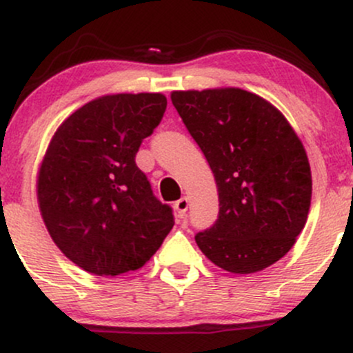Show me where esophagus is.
<instances>
[{"label":"esophagus","mask_w":353,"mask_h":353,"mask_svg":"<svg viewBox=\"0 0 353 353\" xmlns=\"http://www.w3.org/2000/svg\"><path fill=\"white\" fill-rule=\"evenodd\" d=\"M188 208H189L188 197H181V199L176 201V204H174V209H176L177 217L179 219H184L185 212H188Z\"/></svg>","instance_id":"obj_1"}]
</instances>
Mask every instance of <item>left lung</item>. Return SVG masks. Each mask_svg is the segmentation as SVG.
<instances>
[{
    "label": "left lung",
    "instance_id": "1",
    "mask_svg": "<svg viewBox=\"0 0 353 353\" xmlns=\"http://www.w3.org/2000/svg\"><path fill=\"white\" fill-rule=\"evenodd\" d=\"M174 108L214 174L219 214L196 242L209 261L254 274L292 249L307 221L312 176L287 119L244 89L174 91Z\"/></svg>",
    "mask_w": 353,
    "mask_h": 353
}]
</instances>
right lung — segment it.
<instances>
[{
  "instance_id": "add662e5",
  "label": "right lung",
  "mask_w": 353,
  "mask_h": 353,
  "mask_svg": "<svg viewBox=\"0 0 353 353\" xmlns=\"http://www.w3.org/2000/svg\"><path fill=\"white\" fill-rule=\"evenodd\" d=\"M159 92L104 96L59 125L38 177L48 232L71 262L96 275L141 269L174 225L136 154L163 119Z\"/></svg>"
}]
</instances>
